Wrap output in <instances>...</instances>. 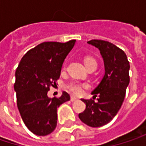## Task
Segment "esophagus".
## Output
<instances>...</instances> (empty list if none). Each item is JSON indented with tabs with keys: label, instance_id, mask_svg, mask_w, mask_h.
I'll return each instance as SVG.
<instances>
[{
	"label": "esophagus",
	"instance_id": "esophagus-1",
	"mask_svg": "<svg viewBox=\"0 0 146 146\" xmlns=\"http://www.w3.org/2000/svg\"><path fill=\"white\" fill-rule=\"evenodd\" d=\"M78 99L77 98V97H74V96H71V102H76V101H78Z\"/></svg>",
	"mask_w": 146,
	"mask_h": 146
}]
</instances>
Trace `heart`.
I'll use <instances>...</instances> for the list:
<instances>
[{
	"label": "heart",
	"mask_w": 146,
	"mask_h": 146,
	"mask_svg": "<svg viewBox=\"0 0 146 146\" xmlns=\"http://www.w3.org/2000/svg\"><path fill=\"white\" fill-rule=\"evenodd\" d=\"M90 63H96V60L92 57H86L84 59V64L85 66H88L89 64ZM86 87V84H81L79 82H77V81H73L71 83H69L68 85H67V89L72 92L73 95H76V96H79L83 93L84 91V88Z\"/></svg>",
	"instance_id": "b5f03b06"
}]
</instances>
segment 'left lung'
<instances>
[{
    "mask_svg": "<svg viewBox=\"0 0 146 146\" xmlns=\"http://www.w3.org/2000/svg\"><path fill=\"white\" fill-rule=\"evenodd\" d=\"M87 43L100 50L105 74L91 93L95 97L98 96V102L81 99L86 108L78 114V117L88 126L97 128L111 122L121 108L129 84L130 66L124 51L112 43L100 40H92Z\"/></svg>",
    "mask_w": 146,
    "mask_h": 146,
    "instance_id": "8db88e82",
    "label": "left lung"
}]
</instances>
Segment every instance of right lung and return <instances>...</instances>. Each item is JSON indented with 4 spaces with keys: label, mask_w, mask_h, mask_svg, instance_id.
<instances>
[{
    "label": "right lung",
    "mask_w": 146,
    "mask_h": 146,
    "mask_svg": "<svg viewBox=\"0 0 146 146\" xmlns=\"http://www.w3.org/2000/svg\"><path fill=\"white\" fill-rule=\"evenodd\" d=\"M75 42L38 44L23 56L16 70L17 108L27 128L36 135L45 136L55 130L57 108L70 100L65 91L59 98H50L47 92L60 78L64 60Z\"/></svg>",
    "instance_id": "obj_1"
}]
</instances>
